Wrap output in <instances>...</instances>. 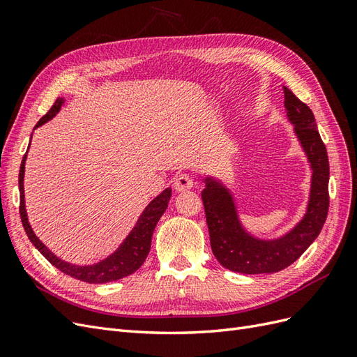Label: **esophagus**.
I'll list each match as a JSON object with an SVG mask.
<instances>
[{
  "instance_id": "34e87169",
  "label": "esophagus",
  "mask_w": 357,
  "mask_h": 357,
  "mask_svg": "<svg viewBox=\"0 0 357 357\" xmlns=\"http://www.w3.org/2000/svg\"><path fill=\"white\" fill-rule=\"evenodd\" d=\"M193 185H195V181L190 175H187V173H181V175H178L175 181H173V187H175L176 191H185V190L193 188Z\"/></svg>"
}]
</instances>
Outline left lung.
<instances>
[{"instance_id":"obj_1","label":"left lung","mask_w":357,"mask_h":357,"mask_svg":"<svg viewBox=\"0 0 357 357\" xmlns=\"http://www.w3.org/2000/svg\"><path fill=\"white\" fill-rule=\"evenodd\" d=\"M288 121L310 164V191L305 215L289 232L262 240L241 225L234 196L220 181L206 176L202 200L215 259L231 271L243 274L276 273L297 261L321 232L328 211V158L317 130L312 109L283 87Z\"/></svg>"}]
</instances>
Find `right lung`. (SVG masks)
<instances>
[{
	"instance_id": "right-lung-1",
	"label": "right lung",
	"mask_w": 357,
	"mask_h": 357,
	"mask_svg": "<svg viewBox=\"0 0 357 357\" xmlns=\"http://www.w3.org/2000/svg\"><path fill=\"white\" fill-rule=\"evenodd\" d=\"M63 102H65V99L59 98L51 107L50 112L38 122L36 128H39L43 123L51 121V119L60 112ZM25 160H26V153L24 155L21 169H20V193H21L20 214H21L22 226L26 232V236H29L34 248L38 249L54 267L68 274L70 278H75L78 280L89 282V283L113 282V280L130 276V274H132L134 271H137L142 267V264L144 262L146 257H148L151 250V241H152V234H153L155 226H157L161 215L167 209L169 200L172 196V188L164 190L161 195H158L148 206L144 208V211L139 217V220H137L132 231L128 234V236L116 249V252H113L109 257H107L102 261L91 264V266H75V264L66 262L60 259L59 257H56V255H54L47 245H45L38 236H36V234L31 229V226L29 223V217H26L25 199H24Z\"/></svg>"
}]
</instances>
